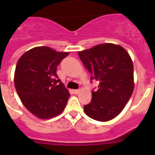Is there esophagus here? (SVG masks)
I'll return each mask as SVG.
<instances>
[{
  "mask_svg": "<svg viewBox=\"0 0 155 155\" xmlns=\"http://www.w3.org/2000/svg\"><path fill=\"white\" fill-rule=\"evenodd\" d=\"M73 93L75 94H77L79 93V89H75V90H73Z\"/></svg>",
  "mask_w": 155,
  "mask_h": 155,
  "instance_id": "esophagus-1",
  "label": "esophagus"
}]
</instances>
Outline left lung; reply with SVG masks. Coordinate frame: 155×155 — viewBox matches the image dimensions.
I'll list each match as a JSON object with an SVG mask.
<instances>
[{"mask_svg": "<svg viewBox=\"0 0 155 155\" xmlns=\"http://www.w3.org/2000/svg\"><path fill=\"white\" fill-rule=\"evenodd\" d=\"M91 80L99 82L92 91L85 114L99 121H107L121 113L134 88V65L127 51L113 43H104L78 52Z\"/></svg>", "mask_w": 155, "mask_h": 155, "instance_id": "8db88e82", "label": "left lung"}]
</instances>
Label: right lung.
Wrapping results in <instances>:
<instances>
[{"label":"right lung","mask_w":155,"mask_h":155,"mask_svg":"<svg viewBox=\"0 0 155 155\" xmlns=\"http://www.w3.org/2000/svg\"><path fill=\"white\" fill-rule=\"evenodd\" d=\"M68 54L39 46L26 51L17 62L14 75L17 94L26 109L37 118H51L66 107L70 93L56 70Z\"/></svg>","instance_id":"right-lung-1"}]
</instances>
